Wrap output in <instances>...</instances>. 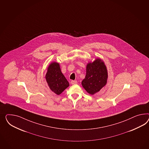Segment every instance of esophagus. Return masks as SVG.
Here are the masks:
<instances>
[{
	"label": "esophagus",
	"instance_id": "obj_1",
	"mask_svg": "<svg viewBox=\"0 0 149 149\" xmlns=\"http://www.w3.org/2000/svg\"><path fill=\"white\" fill-rule=\"evenodd\" d=\"M70 83L72 85H75V84H77V81H72Z\"/></svg>",
	"mask_w": 149,
	"mask_h": 149
}]
</instances>
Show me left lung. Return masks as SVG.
<instances>
[{"instance_id":"left-lung-1","label":"left lung","mask_w":149,"mask_h":149,"mask_svg":"<svg viewBox=\"0 0 149 149\" xmlns=\"http://www.w3.org/2000/svg\"><path fill=\"white\" fill-rule=\"evenodd\" d=\"M108 72L106 65L100 58H97L86 65V74L81 84L86 92L94 95L107 84Z\"/></svg>"}]
</instances>
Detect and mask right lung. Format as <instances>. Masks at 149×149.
<instances>
[{
	"mask_svg": "<svg viewBox=\"0 0 149 149\" xmlns=\"http://www.w3.org/2000/svg\"><path fill=\"white\" fill-rule=\"evenodd\" d=\"M45 78L49 88L58 95L69 86L68 81L61 70L60 64L56 62H52L49 65Z\"/></svg>",
	"mask_w": 149,
	"mask_h": 149,
	"instance_id": "1",
	"label": "right lung"
}]
</instances>
